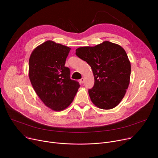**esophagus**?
<instances>
[{"label": "esophagus", "instance_id": "34e87169", "mask_svg": "<svg viewBox=\"0 0 158 158\" xmlns=\"http://www.w3.org/2000/svg\"><path fill=\"white\" fill-rule=\"evenodd\" d=\"M79 82H80V83H81V84H82V83H83V82H85V78L82 77V78L79 80Z\"/></svg>", "mask_w": 158, "mask_h": 158}]
</instances>
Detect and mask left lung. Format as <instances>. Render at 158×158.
Segmentation results:
<instances>
[{"mask_svg": "<svg viewBox=\"0 0 158 158\" xmlns=\"http://www.w3.org/2000/svg\"><path fill=\"white\" fill-rule=\"evenodd\" d=\"M76 54L87 62L94 73V86L88 90L91 101L101 109L114 108L129 85L131 67L125 50L106 41L94 47H79Z\"/></svg>", "mask_w": 158, "mask_h": 158, "instance_id": "left-lung-1", "label": "left lung"}]
</instances>
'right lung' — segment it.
I'll use <instances>...</instances> for the list:
<instances>
[{"instance_id":"1","label":"right lung","mask_w":158,"mask_h":158,"mask_svg":"<svg viewBox=\"0 0 158 158\" xmlns=\"http://www.w3.org/2000/svg\"><path fill=\"white\" fill-rule=\"evenodd\" d=\"M70 48L48 40L35 48L29 61V77L35 92L54 111L64 110L72 102L80 86L64 66Z\"/></svg>"}]
</instances>
